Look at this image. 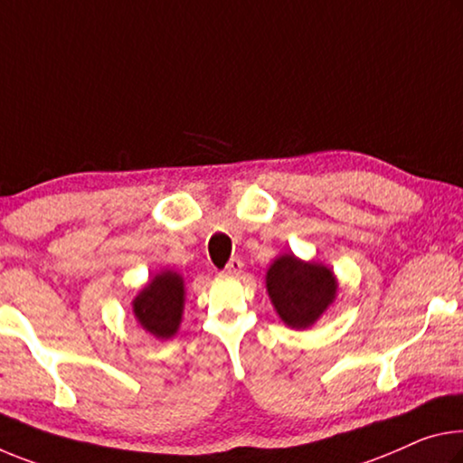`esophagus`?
I'll return each instance as SVG.
<instances>
[{
	"label": "esophagus",
	"instance_id": "1",
	"mask_svg": "<svg viewBox=\"0 0 463 463\" xmlns=\"http://www.w3.org/2000/svg\"><path fill=\"white\" fill-rule=\"evenodd\" d=\"M241 271H243V261L237 260V258H232L229 263H226V268H224V274L226 276H241Z\"/></svg>",
	"mask_w": 463,
	"mask_h": 463
}]
</instances>
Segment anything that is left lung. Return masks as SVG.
Listing matches in <instances>:
<instances>
[{"instance_id": "obj_1", "label": "left lung", "mask_w": 463, "mask_h": 463, "mask_svg": "<svg viewBox=\"0 0 463 463\" xmlns=\"http://www.w3.org/2000/svg\"><path fill=\"white\" fill-rule=\"evenodd\" d=\"M266 290L278 317L290 329H309L337 297L332 268L282 253L266 271Z\"/></svg>"}]
</instances>
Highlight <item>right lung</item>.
Listing matches in <instances>:
<instances>
[{"label": "right lung", "mask_w": 463, "mask_h": 463, "mask_svg": "<svg viewBox=\"0 0 463 463\" xmlns=\"http://www.w3.org/2000/svg\"><path fill=\"white\" fill-rule=\"evenodd\" d=\"M131 309L142 329L156 340H168L181 327L185 311V280L179 271H158L131 300Z\"/></svg>", "instance_id": "1"}]
</instances>
